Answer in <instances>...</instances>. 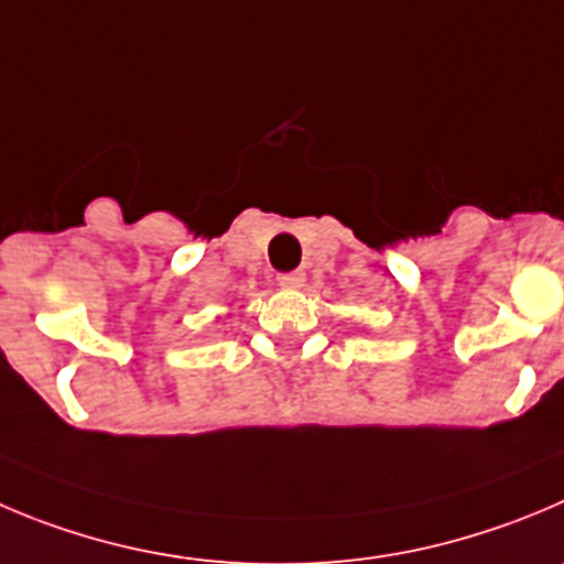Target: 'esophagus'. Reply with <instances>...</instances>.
Instances as JSON below:
<instances>
[{
    "mask_svg": "<svg viewBox=\"0 0 564 564\" xmlns=\"http://www.w3.org/2000/svg\"><path fill=\"white\" fill-rule=\"evenodd\" d=\"M303 283H306L303 272H283V275H278V286L283 289H300Z\"/></svg>",
    "mask_w": 564,
    "mask_h": 564,
    "instance_id": "1",
    "label": "esophagus"
}]
</instances>
